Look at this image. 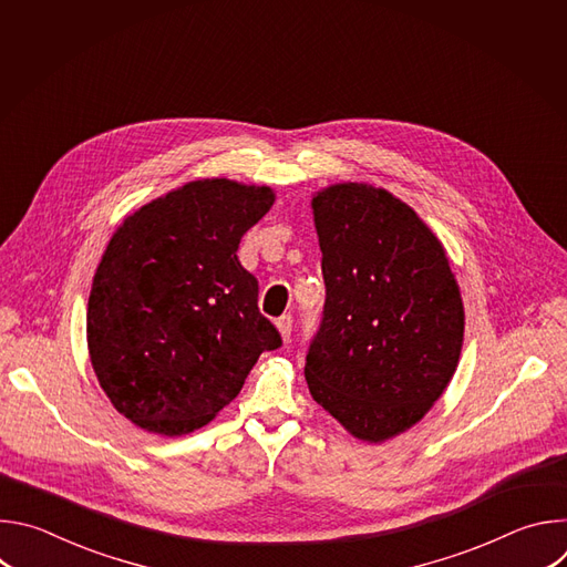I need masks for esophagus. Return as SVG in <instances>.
Segmentation results:
<instances>
[{
  "instance_id": "1",
  "label": "esophagus",
  "mask_w": 567,
  "mask_h": 567,
  "mask_svg": "<svg viewBox=\"0 0 567 567\" xmlns=\"http://www.w3.org/2000/svg\"><path fill=\"white\" fill-rule=\"evenodd\" d=\"M276 328L280 332V337L287 341L291 337V328H293V318L291 313H282L278 320H276Z\"/></svg>"
}]
</instances>
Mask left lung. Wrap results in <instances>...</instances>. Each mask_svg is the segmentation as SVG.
I'll list each match as a JSON object with an SVG mask.
<instances>
[{"mask_svg": "<svg viewBox=\"0 0 567 567\" xmlns=\"http://www.w3.org/2000/svg\"><path fill=\"white\" fill-rule=\"evenodd\" d=\"M311 208L326 309L305 379L348 433L379 444L417 424L453 379L460 287L442 241L388 190L334 184Z\"/></svg>", "mask_w": 567, "mask_h": 567, "instance_id": "obj_1", "label": "left lung"}]
</instances>
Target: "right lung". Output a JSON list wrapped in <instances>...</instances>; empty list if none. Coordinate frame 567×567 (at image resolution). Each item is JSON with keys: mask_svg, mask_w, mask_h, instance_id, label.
Wrapping results in <instances>:
<instances>
[{"mask_svg": "<svg viewBox=\"0 0 567 567\" xmlns=\"http://www.w3.org/2000/svg\"><path fill=\"white\" fill-rule=\"evenodd\" d=\"M267 186L197 179L123 219L96 269L87 346L112 406L156 435L206 426L282 339L258 309L239 239L274 206Z\"/></svg>", "mask_w": 567, "mask_h": 567, "instance_id": "add662e5", "label": "right lung"}]
</instances>
